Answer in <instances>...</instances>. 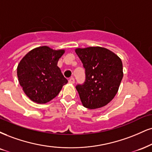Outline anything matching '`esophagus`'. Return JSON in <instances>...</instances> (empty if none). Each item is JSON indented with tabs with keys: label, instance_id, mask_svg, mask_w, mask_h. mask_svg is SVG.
Instances as JSON below:
<instances>
[{
	"label": "esophagus",
	"instance_id": "obj_1",
	"mask_svg": "<svg viewBox=\"0 0 152 152\" xmlns=\"http://www.w3.org/2000/svg\"><path fill=\"white\" fill-rule=\"evenodd\" d=\"M69 82L70 83H75V79H74V78H71L69 80Z\"/></svg>",
	"mask_w": 152,
	"mask_h": 152
}]
</instances>
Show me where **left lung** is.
Returning <instances> with one entry per match:
<instances>
[{
  "label": "left lung",
  "instance_id": "8db88e82",
  "mask_svg": "<svg viewBox=\"0 0 152 152\" xmlns=\"http://www.w3.org/2000/svg\"><path fill=\"white\" fill-rule=\"evenodd\" d=\"M85 69L86 79L76 86L84 107L96 109L113 99L123 77L121 59L108 49L100 47L76 49Z\"/></svg>",
  "mask_w": 152,
  "mask_h": 152
}]
</instances>
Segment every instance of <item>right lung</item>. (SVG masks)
Instances as JSON below:
<instances>
[{
	"instance_id": "obj_1",
	"label": "right lung",
	"mask_w": 152,
	"mask_h": 152,
	"mask_svg": "<svg viewBox=\"0 0 152 152\" xmlns=\"http://www.w3.org/2000/svg\"><path fill=\"white\" fill-rule=\"evenodd\" d=\"M64 50L47 46L29 52L18 66V81L27 96L33 102L46 103L58 94L68 81L57 66Z\"/></svg>"
}]
</instances>
